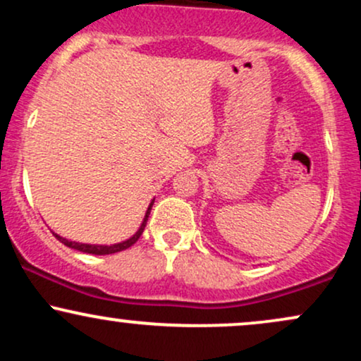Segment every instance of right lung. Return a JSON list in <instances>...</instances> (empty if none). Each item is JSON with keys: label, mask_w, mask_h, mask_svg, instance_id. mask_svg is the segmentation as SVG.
<instances>
[{"label": "right lung", "mask_w": 361, "mask_h": 361, "mask_svg": "<svg viewBox=\"0 0 361 361\" xmlns=\"http://www.w3.org/2000/svg\"><path fill=\"white\" fill-rule=\"evenodd\" d=\"M152 204H154V200H152L151 204H149L147 210H146V215H144V221H142V224H140V226H139V229L135 231V234L132 235V238L126 239V241H122V243L110 244V246H106V244H86V243L69 241V239L61 238V235H59V234H56V233H52V234L56 235V238L59 239V241H61L62 244H64V246L71 247V250H76V251H81V252H88V255H100V256H102V255H114V252L123 251V250H127V247H130L132 244H134V243L137 241V239L140 238V235H142V233H144V227H146V224H147L149 214H151Z\"/></svg>", "instance_id": "obj_1"}]
</instances>
